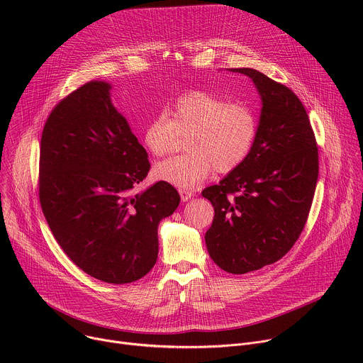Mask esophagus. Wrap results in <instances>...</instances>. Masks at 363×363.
<instances>
[{"mask_svg":"<svg viewBox=\"0 0 363 363\" xmlns=\"http://www.w3.org/2000/svg\"><path fill=\"white\" fill-rule=\"evenodd\" d=\"M179 195H181V199L184 202H186L188 199H191L194 196V191H189V189H179Z\"/></svg>","mask_w":363,"mask_h":363,"instance_id":"1","label":"esophagus"}]
</instances>
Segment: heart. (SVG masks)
Returning <instances> with one entry per match:
<instances>
[{"label": "heart", "mask_w": 363, "mask_h": 363, "mask_svg": "<svg viewBox=\"0 0 363 363\" xmlns=\"http://www.w3.org/2000/svg\"><path fill=\"white\" fill-rule=\"evenodd\" d=\"M171 116L152 118L142 139L152 155L161 157L171 149L177 130H191L189 152L155 167V177L181 189L195 188L214 169L218 174L237 169L248 158L258 135V118L248 103L227 101L203 90L179 96Z\"/></svg>", "instance_id": "1"}]
</instances>
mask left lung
Instances as JSON below:
<instances>
[{
    "label": "left lung",
    "instance_id": "left-lung-1",
    "mask_svg": "<svg viewBox=\"0 0 363 363\" xmlns=\"http://www.w3.org/2000/svg\"><path fill=\"white\" fill-rule=\"evenodd\" d=\"M231 72L254 82L263 108L248 158L202 191L216 213L205 242L220 269L245 274L280 260L300 237L315 196L319 153L303 103L287 86L254 69Z\"/></svg>",
    "mask_w": 363,
    "mask_h": 363
}]
</instances>
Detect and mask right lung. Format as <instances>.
Wrapping results in <instances>:
<instances>
[{
    "label": "right lung",
    "mask_w": 363,
    "mask_h": 363,
    "mask_svg": "<svg viewBox=\"0 0 363 363\" xmlns=\"http://www.w3.org/2000/svg\"><path fill=\"white\" fill-rule=\"evenodd\" d=\"M109 90L106 82H89L51 111L40 143L38 196L70 260L100 281L125 284L157 263L158 225L181 198L164 181L135 191L150 164Z\"/></svg>",
    "instance_id": "obj_1"
}]
</instances>
